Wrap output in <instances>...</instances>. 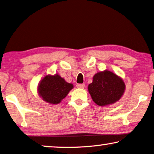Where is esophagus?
<instances>
[{"label":"esophagus","instance_id":"esophagus-1","mask_svg":"<svg viewBox=\"0 0 154 154\" xmlns=\"http://www.w3.org/2000/svg\"><path fill=\"white\" fill-rule=\"evenodd\" d=\"M77 88H85V84H83V83H82V84H77Z\"/></svg>","mask_w":154,"mask_h":154}]
</instances>
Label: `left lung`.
<instances>
[{"mask_svg": "<svg viewBox=\"0 0 154 154\" xmlns=\"http://www.w3.org/2000/svg\"><path fill=\"white\" fill-rule=\"evenodd\" d=\"M88 91L93 101L100 106L113 104L120 100L125 91L123 79L112 71L105 70L95 74Z\"/></svg>", "mask_w": 154, "mask_h": 154, "instance_id": "obj_1", "label": "left lung"}]
</instances>
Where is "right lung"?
Returning a JSON list of instances; mask_svg holds the SVG:
<instances>
[{"label": "right lung", "instance_id": "right-lung-1", "mask_svg": "<svg viewBox=\"0 0 154 154\" xmlns=\"http://www.w3.org/2000/svg\"><path fill=\"white\" fill-rule=\"evenodd\" d=\"M73 85L66 82L58 74L47 75L39 82L38 94L44 102L50 104H58L73 89Z\"/></svg>", "mask_w": 154, "mask_h": 154}]
</instances>
